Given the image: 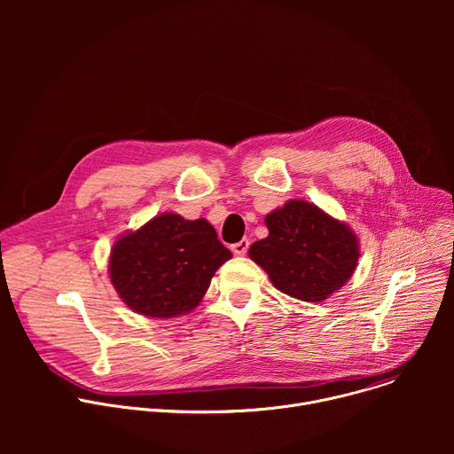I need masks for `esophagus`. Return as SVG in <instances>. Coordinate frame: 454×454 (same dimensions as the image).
<instances>
[{
  "label": "esophagus",
  "instance_id": "34e87169",
  "mask_svg": "<svg viewBox=\"0 0 454 454\" xmlns=\"http://www.w3.org/2000/svg\"><path fill=\"white\" fill-rule=\"evenodd\" d=\"M247 247H249V240H247V239H242V240L231 244V251H233L235 254H246Z\"/></svg>",
  "mask_w": 454,
  "mask_h": 454
}]
</instances>
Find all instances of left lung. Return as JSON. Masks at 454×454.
Wrapping results in <instances>:
<instances>
[{
    "instance_id": "1",
    "label": "left lung",
    "mask_w": 454,
    "mask_h": 454,
    "mask_svg": "<svg viewBox=\"0 0 454 454\" xmlns=\"http://www.w3.org/2000/svg\"><path fill=\"white\" fill-rule=\"evenodd\" d=\"M270 235L249 247L273 286L301 301L327 300L354 275L356 233L312 203L291 200L266 215Z\"/></svg>"
}]
</instances>
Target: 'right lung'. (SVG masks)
<instances>
[{
	"label": "right lung",
	"instance_id": "add662e5",
	"mask_svg": "<svg viewBox=\"0 0 454 454\" xmlns=\"http://www.w3.org/2000/svg\"><path fill=\"white\" fill-rule=\"evenodd\" d=\"M231 258L207 219L156 215L111 247L109 278L121 301L149 317L196 309L215 271Z\"/></svg>",
	"mask_w": 454,
	"mask_h": 454
}]
</instances>
